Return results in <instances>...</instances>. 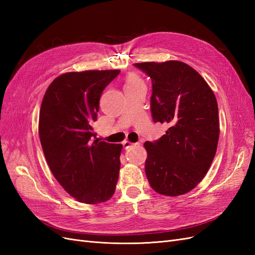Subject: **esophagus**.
Masks as SVG:
<instances>
[{
	"label": "esophagus",
	"instance_id": "34e87169",
	"mask_svg": "<svg viewBox=\"0 0 255 255\" xmlns=\"http://www.w3.org/2000/svg\"><path fill=\"white\" fill-rule=\"evenodd\" d=\"M123 146H125L126 149H128V148H130V146L132 145H139L140 144V142H136V143H132L130 141H128V140H125L123 141Z\"/></svg>",
	"mask_w": 255,
	"mask_h": 255
}]
</instances>
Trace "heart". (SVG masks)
<instances>
[{
    "label": "heart",
    "mask_w": 255,
    "mask_h": 255,
    "mask_svg": "<svg viewBox=\"0 0 255 255\" xmlns=\"http://www.w3.org/2000/svg\"><path fill=\"white\" fill-rule=\"evenodd\" d=\"M140 80L137 78V76L135 75H130L128 76V79L126 83V87H130V86H134V85H137V84H140Z\"/></svg>",
    "instance_id": "b5f03b06"
}]
</instances>
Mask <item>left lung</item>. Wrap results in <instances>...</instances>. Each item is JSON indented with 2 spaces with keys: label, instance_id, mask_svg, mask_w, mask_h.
<instances>
[{
  "label": "left lung",
  "instance_id": "obj_1",
  "mask_svg": "<svg viewBox=\"0 0 255 255\" xmlns=\"http://www.w3.org/2000/svg\"><path fill=\"white\" fill-rule=\"evenodd\" d=\"M134 66L152 81L153 121L169 127L158 140L143 144L146 177L160 195H184L202 181L215 157L220 132L217 100L202 76L182 61Z\"/></svg>",
  "mask_w": 255,
  "mask_h": 255
}]
</instances>
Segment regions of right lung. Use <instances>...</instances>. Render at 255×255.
I'll list each match as a JSON object with an SVG mask.
<instances>
[{
	"mask_svg": "<svg viewBox=\"0 0 255 255\" xmlns=\"http://www.w3.org/2000/svg\"><path fill=\"white\" fill-rule=\"evenodd\" d=\"M120 70L68 72L45 91L39 114V138L57 182L86 204L114 195L122 144L99 141L94 132L102 91Z\"/></svg>",
	"mask_w": 255,
	"mask_h": 255,
	"instance_id": "add662e5",
	"label": "right lung"
}]
</instances>
